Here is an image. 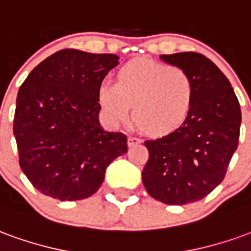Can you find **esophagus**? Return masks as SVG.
Returning <instances> with one entry per match:
<instances>
[{
	"label": "esophagus",
	"instance_id": "34e87169",
	"mask_svg": "<svg viewBox=\"0 0 251 251\" xmlns=\"http://www.w3.org/2000/svg\"><path fill=\"white\" fill-rule=\"evenodd\" d=\"M138 144H141V140L140 138H137V137H127V145L129 147H134V145H138Z\"/></svg>",
	"mask_w": 251,
	"mask_h": 251
}]
</instances>
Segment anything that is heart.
<instances>
[{"mask_svg": "<svg viewBox=\"0 0 251 251\" xmlns=\"http://www.w3.org/2000/svg\"><path fill=\"white\" fill-rule=\"evenodd\" d=\"M194 99V82L184 70L147 59L127 63L117 82L103 80L98 87V102L110 125L126 122L133 106L134 120L151 136H164L183 125Z\"/></svg>", "mask_w": 251, "mask_h": 251, "instance_id": "1", "label": "heart"}]
</instances>
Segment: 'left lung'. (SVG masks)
Returning <instances> with one entry per match:
<instances>
[{
    "label": "left lung",
    "instance_id": "left-lung-1",
    "mask_svg": "<svg viewBox=\"0 0 251 251\" xmlns=\"http://www.w3.org/2000/svg\"><path fill=\"white\" fill-rule=\"evenodd\" d=\"M180 67L195 86L188 118L176 130L147 140L149 160L142 171L148 194L165 204H187L203 199L222 183L237 151L241 107L228 79L200 53L161 55Z\"/></svg>",
    "mask_w": 251,
    "mask_h": 251
}]
</instances>
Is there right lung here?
Masks as SVG:
<instances>
[{
	"instance_id": "obj_1",
	"label": "right lung",
	"mask_w": 251,
	"mask_h": 251,
	"mask_svg": "<svg viewBox=\"0 0 251 251\" xmlns=\"http://www.w3.org/2000/svg\"><path fill=\"white\" fill-rule=\"evenodd\" d=\"M118 60L113 53L62 50L21 84L13 133L20 167L41 194L86 199L103 183L106 168L127 152L125 134L99 124L98 87Z\"/></svg>"
}]
</instances>
